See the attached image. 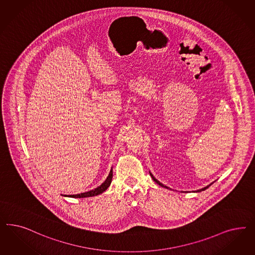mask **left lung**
Here are the masks:
<instances>
[{"instance_id": "obj_1", "label": "left lung", "mask_w": 255, "mask_h": 255, "mask_svg": "<svg viewBox=\"0 0 255 255\" xmlns=\"http://www.w3.org/2000/svg\"><path fill=\"white\" fill-rule=\"evenodd\" d=\"M150 175H151V177H152V179H153V180L155 181V182H156V184H158V185H159V186H160V187H163V188H166V189H169V188H168V187H167V186H164V185H163V184H162V183H160V182H159V181L157 180V179H156V178H155V177H154V175H153V174H152V173H150ZM210 185H211V184H209V185H208V186H206V187H205V188H203V189H198V190H196V191H193V192H200V191H203V190H205V189H207V188H208V187H209V186H210Z\"/></svg>"}]
</instances>
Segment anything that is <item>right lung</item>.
<instances>
[{"instance_id": "add662e5", "label": "right lung", "mask_w": 255, "mask_h": 255, "mask_svg": "<svg viewBox=\"0 0 255 255\" xmlns=\"http://www.w3.org/2000/svg\"><path fill=\"white\" fill-rule=\"evenodd\" d=\"M112 179H113V169H111L110 173L108 175L106 180L104 181L100 186L95 189H92L89 191L83 192V193H80V194H75V195H70L69 197L71 198H86V197H93V196H97L101 193H103L106 189L110 187L111 183H112Z\"/></svg>"}]
</instances>
